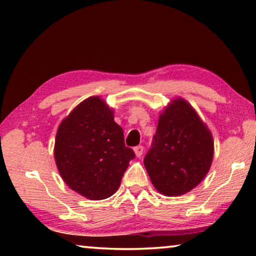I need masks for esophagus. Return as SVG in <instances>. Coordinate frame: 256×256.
Segmentation results:
<instances>
[{
	"mask_svg": "<svg viewBox=\"0 0 256 256\" xmlns=\"http://www.w3.org/2000/svg\"><path fill=\"white\" fill-rule=\"evenodd\" d=\"M134 152H136V158H140V156L142 155V152H144V147L141 146V144H139V146L134 147Z\"/></svg>",
	"mask_w": 256,
	"mask_h": 256,
	"instance_id": "obj_1",
	"label": "esophagus"
}]
</instances>
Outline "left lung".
<instances>
[{
	"label": "left lung",
	"mask_w": 256,
	"mask_h": 256,
	"mask_svg": "<svg viewBox=\"0 0 256 256\" xmlns=\"http://www.w3.org/2000/svg\"><path fill=\"white\" fill-rule=\"evenodd\" d=\"M212 156L210 131L196 110L178 98L160 116L144 164L155 188L174 196L200 184L212 166Z\"/></svg>",
	"instance_id": "obj_1"
}]
</instances>
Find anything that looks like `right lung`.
Here are the masks:
<instances>
[{
	"mask_svg": "<svg viewBox=\"0 0 256 256\" xmlns=\"http://www.w3.org/2000/svg\"><path fill=\"white\" fill-rule=\"evenodd\" d=\"M55 161L68 186L90 200L112 196L134 152L125 146L112 109L98 96L86 98L57 130Z\"/></svg>",
	"mask_w": 256,
	"mask_h": 256,
	"instance_id": "obj_1",
	"label": "right lung"
}]
</instances>
